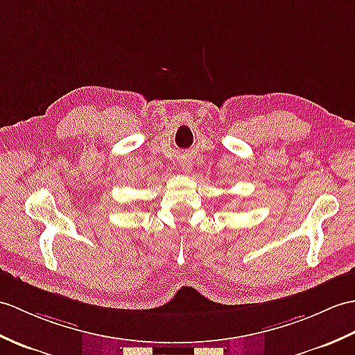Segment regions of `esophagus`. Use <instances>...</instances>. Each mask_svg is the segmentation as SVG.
Returning a JSON list of instances; mask_svg holds the SVG:
<instances>
[{
	"label": "esophagus",
	"mask_w": 355,
	"mask_h": 355,
	"mask_svg": "<svg viewBox=\"0 0 355 355\" xmlns=\"http://www.w3.org/2000/svg\"><path fill=\"white\" fill-rule=\"evenodd\" d=\"M191 168H192V160H189V159L181 160V169H183L184 172H187Z\"/></svg>",
	"instance_id": "1"
}]
</instances>
